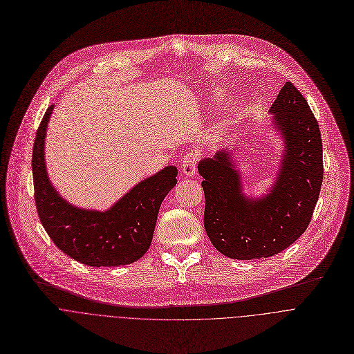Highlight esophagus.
I'll use <instances>...</instances> for the list:
<instances>
[{
    "label": "esophagus",
    "instance_id": "obj_1",
    "mask_svg": "<svg viewBox=\"0 0 354 354\" xmlns=\"http://www.w3.org/2000/svg\"><path fill=\"white\" fill-rule=\"evenodd\" d=\"M200 160V154L196 151H190L183 157V162H182V171L185 175L187 176H193L197 171V164Z\"/></svg>",
    "mask_w": 354,
    "mask_h": 354
}]
</instances>
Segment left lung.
<instances>
[{"instance_id": "left-lung-1", "label": "left lung", "mask_w": 354, "mask_h": 354, "mask_svg": "<svg viewBox=\"0 0 354 354\" xmlns=\"http://www.w3.org/2000/svg\"><path fill=\"white\" fill-rule=\"evenodd\" d=\"M270 112L286 143L271 194L256 201L245 198L226 151L198 164L204 178V227L214 248L229 259H263L283 252L304 233L318 201L322 140L307 100L286 82Z\"/></svg>"}]
</instances>
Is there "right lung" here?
Wrapping results in <instances>:
<instances>
[{"instance_id": "right-lung-1", "label": "right lung", "mask_w": 354, "mask_h": 354, "mask_svg": "<svg viewBox=\"0 0 354 354\" xmlns=\"http://www.w3.org/2000/svg\"><path fill=\"white\" fill-rule=\"evenodd\" d=\"M50 105L39 125L32 156L35 201L54 245L88 267H118L138 261L149 250L164 197L176 185L178 169L167 167L136 185L105 212L76 208L51 186L44 164Z\"/></svg>"}]
</instances>
